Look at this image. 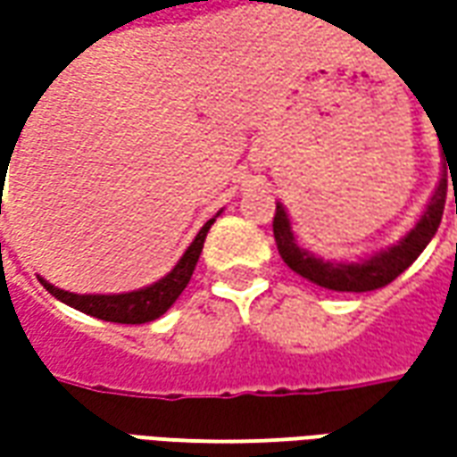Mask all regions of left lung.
I'll list each match as a JSON object with an SVG mask.
<instances>
[{
	"label": "left lung",
	"mask_w": 457,
	"mask_h": 457,
	"mask_svg": "<svg viewBox=\"0 0 457 457\" xmlns=\"http://www.w3.org/2000/svg\"><path fill=\"white\" fill-rule=\"evenodd\" d=\"M443 145V142H440ZM445 152V145H443ZM443 175L440 183L432 193L428 208L422 211L420 220L414 223L412 228L399 238L396 244L381 249L377 254L359 259V262H343V259H323V256L312 254L303 249L297 244V237L292 231V220L285 211L282 203H277V213H274V241L279 256L285 259V264L290 267L292 272H297L300 277H305L307 282L325 287L333 292H371L378 287H386L389 282H395L399 274L404 272L412 264L417 256L425 252V246L430 244L440 220H443V211H445V195H448V170L450 180L455 178L457 172V145L455 150H450V154H443ZM457 203V193H455Z\"/></svg>",
	"instance_id": "8db88e82"
}]
</instances>
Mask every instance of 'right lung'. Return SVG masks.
<instances>
[{
    "instance_id": "right-lung-1",
    "label": "right lung",
    "mask_w": 457,
    "mask_h": 457,
    "mask_svg": "<svg viewBox=\"0 0 457 457\" xmlns=\"http://www.w3.org/2000/svg\"><path fill=\"white\" fill-rule=\"evenodd\" d=\"M220 213V211H219ZM219 213L211 220L203 223V228L195 234V238L190 241V246L185 249V254L178 259V264L170 270V272L152 282L142 290L121 292V295H76V292L61 290L55 285H50L47 279L40 277V282L45 285V290L50 292L53 297H58L65 305L76 307L86 315H94L98 320H109V323H127V325H139L157 320L160 315H165L170 305L180 297V292L187 287L193 270L198 264V256L203 252V241L208 237L213 220L219 219Z\"/></svg>"
}]
</instances>
